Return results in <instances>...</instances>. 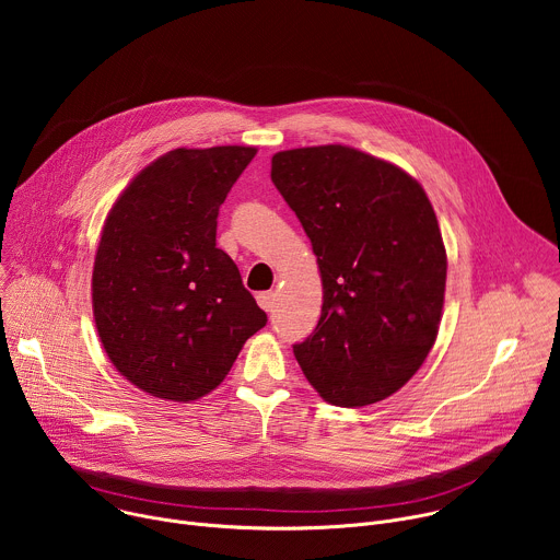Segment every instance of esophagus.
Segmentation results:
<instances>
[{"label":"esophagus","mask_w":560,"mask_h":560,"mask_svg":"<svg viewBox=\"0 0 560 560\" xmlns=\"http://www.w3.org/2000/svg\"><path fill=\"white\" fill-rule=\"evenodd\" d=\"M257 303H259L266 312H272V307H275V292H259V294H257Z\"/></svg>","instance_id":"esophagus-1"}]
</instances>
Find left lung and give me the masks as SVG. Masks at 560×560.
Instances as JSON below:
<instances>
[{
    "label": "left lung",
    "mask_w": 560,
    "mask_h": 560,
    "mask_svg": "<svg viewBox=\"0 0 560 560\" xmlns=\"http://www.w3.org/2000/svg\"><path fill=\"white\" fill-rule=\"evenodd\" d=\"M270 177L324 283L322 318L294 357L328 404H378L439 335L447 255L434 208L406 171L341 143L281 150Z\"/></svg>",
    "instance_id": "1"
}]
</instances>
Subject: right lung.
<instances>
[{
	"label": "right lung",
	"mask_w": 560,
	"mask_h": 560,
	"mask_svg": "<svg viewBox=\"0 0 560 560\" xmlns=\"http://www.w3.org/2000/svg\"><path fill=\"white\" fill-rule=\"evenodd\" d=\"M253 145L175 148L113 203L95 255L93 314L121 376L166 401H197L268 316L217 248V217Z\"/></svg>",
	"instance_id": "add662e5"
}]
</instances>
